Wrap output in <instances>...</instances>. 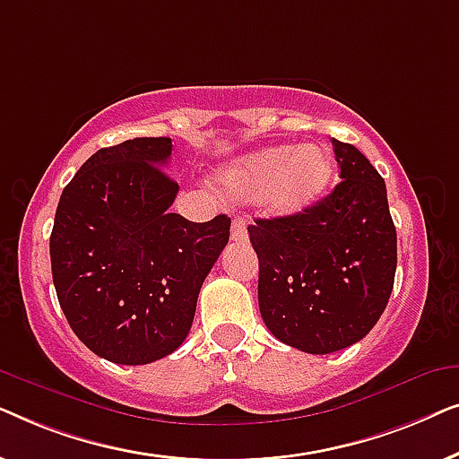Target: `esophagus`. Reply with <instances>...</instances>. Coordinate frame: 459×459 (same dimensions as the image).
<instances>
[{"mask_svg":"<svg viewBox=\"0 0 459 459\" xmlns=\"http://www.w3.org/2000/svg\"><path fill=\"white\" fill-rule=\"evenodd\" d=\"M230 236H231V240H234V242H247V238H248L247 221H244V219H240V217L234 219V221H231Z\"/></svg>","mask_w":459,"mask_h":459,"instance_id":"1","label":"esophagus"}]
</instances>
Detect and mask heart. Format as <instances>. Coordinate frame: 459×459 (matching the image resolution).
Returning a JSON list of instances; mask_svg holds the SVG:
<instances>
[{"instance_id":"1","label":"heart","mask_w":459,"mask_h":459,"mask_svg":"<svg viewBox=\"0 0 459 459\" xmlns=\"http://www.w3.org/2000/svg\"><path fill=\"white\" fill-rule=\"evenodd\" d=\"M330 179L332 156L317 143L261 148L221 173V186L230 196H261L267 211L278 217H292L309 209Z\"/></svg>"}]
</instances>
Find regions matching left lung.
Returning <instances> with one entry per match:
<instances>
[{
	"label": "left lung",
	"instance_id": "8db88e82",
	"mask_svg": "<svg viewBox=\"0 0 459 459\" xmlns=\"http://www.w3.org/2000/svg\"><path fill=\"white\" fill-rule=\"evenodd\" d=\"M341 184L292 217L248 225L259 309L288 347L325 355L361 341L391 299L397 231L386 186L366 156L332 140Z\"/></svg>",
	"mask_w": 459,
	"mask_h": 459
}]
</instances>
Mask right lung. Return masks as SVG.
<instances>
[{"mask_svg":"<svg viewBox=\"0 0 459 459\" xmlns=\"http://www.w3.org/2000/svg\"><path fill=\"white\" fill-rule=\"evenodd\" d=\"M171 137H135L90 156L62 192L49 238L58 303L93 353L121 366L171 355L230 240L228 215L169 212L179 186Z\"/></svg>","mask_w":459,"mask_h":459,"instance_id":"1","label":"right lung"}]
</instances>
